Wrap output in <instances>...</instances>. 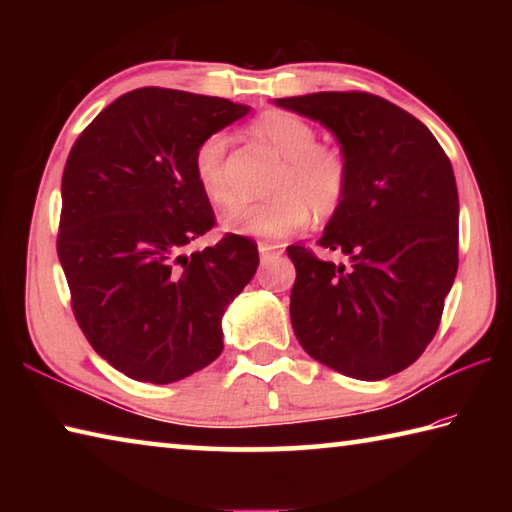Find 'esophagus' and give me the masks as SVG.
Returning <instances> with one entry per match:
<instances>
[{
  "instance_id": "34e87169",
  "label": "esophagus",
  "mask_w": 512,
  "mask_h": 512,
  "mask_svg": "<svg viewBox=\"0 0 512 512\" xmlns=\"http://www.w3.org/2000/svg\"><path fill=\"white\" fill-rule=\"evenodd\" d=\"M259 257H262V262H268V259H275L282 255V246L271 244V241H259Z\"/></svg>"
}]
</instances>
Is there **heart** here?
Masks as SVG:
<instances>
[{
	"instance_id": "1",
	"label": "heart",
	"mask_w": 512,
	"mask_h": 512,
	"mask_svg": "<svg viewBox=\"0 0 512 512\" xmlns=\"http://www.w3.org/2000/svg\"><path fill=\"white\" fill-rule=\"evenodd\" d=\"M250 135L280 155L273 198L232 212L225 225L237 235L282 239L300 232L311 221H329L341 212L352 185L348 151L336 142H320L316 126L298 112L266 110L250 124ZM230 135L216 131L203 137L194 151V178L207 201L230 210L239 192L230 173Z\"/></svg>"
}]
</instances>
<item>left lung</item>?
Segmentation results:
<instances>
[{"label": "left lung", "mask_w": 512, "mask_h": 512, "mask_svg": "<svg viewBox=\"0 0 512 512\" xmlns=\"http://www.w3.org/2000/svg\"><path fill=\"white\" fill-rule=\"evenodd\" d=\"M318 119L352 162L341 212L320 248L350 268L289 246L291 325L309 357L377 381L409 368L438 332L458 268V192L443 146L420 119L370 92L277 101Z\"/></svg>", "instance_id": "1"}]
</instances>
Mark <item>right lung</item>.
Here are the masks:
<instances>
[{"instance_id":"1","label":"right lung","mask_w":512,"mask_h":512,"mask_svg":"<svg viewBox=\"0 0 512 512\" xmlns=\"http://www.w3.org/2000/svg\"><path fill=\"white\" fill-rule=\"evenodd\" d=\"M248 106L169 88L121 94L79 135L63 171L56 250L76 323L135 381L171 384L223 350L221 316L259 264L253 239L216 225L194 151Z\"/></svg>"}]
</instances>
